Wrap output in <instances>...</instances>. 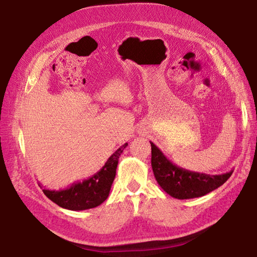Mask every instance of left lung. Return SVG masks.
I'll return each instance as SVG.
<instances>
[{"mask_svg": "<svg viewBox=\"0 0 257 257\" xmlns=\"http://www.w3.org/2000/svg\"><path fill=\"white\" fill-rule=\"evenodd\" d=\"M151 166L158 184L163 191L179 200L200 198L217 189L227 181L233 170L223 174L200 173L185 170L168 159L158 147L151 143Z\"/></svg>", "mask_w": 257, "mask_h": 257, "instance_id": "1", "label": "left lung"}]
</instances>
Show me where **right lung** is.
Segmentation results:
<instances>
[{"instance_id":"right-lung-1","label":"right lung","mask_w":257,"mask_h":257,"mask_svg":"<svg viewBox=\"0 0 257 257\" xmlns=\"http://www.w3.org/2000/svg\"><path fill=\"white\" fill-rule=\"evenodd\" d=\"M127 146L128 144H124L114 151L108 158L105 166L92 177L73 183L66 189L58 191L43 189V192L63 209L83 211L100 205L110 192L111 184L116 177L119 157Z\"/></svg>"}]
</instances>
